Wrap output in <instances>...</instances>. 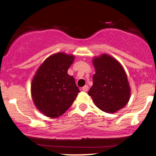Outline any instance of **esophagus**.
<instances>
[{
  "instance_id": "esophagus-1",
  "label": "esophagus",
  "mask_w": 156,
  "mask_h": 156,
  "mask_svg": "<svg viewBox=\"0 0 156 156\" xmlns=\"http://www.w3.org/2000/svg\"><path fill=\"white\" fill-rule=\"evenodd\" d=\"M89 89V87L87 85H85L83 87H82V90L84 91V92H87Z\"/></svg>"
}]
</instances>
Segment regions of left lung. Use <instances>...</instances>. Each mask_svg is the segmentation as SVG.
I'll return each mask as SVG.
<instances>
[{
	"mask_svg": "<svg viewBox=\"0 0 156 156\" xmlns=\"http://www.w3.org/2000/svg\"><path fill=\"white\" fill-rule=\"evenodd\" d=\"M95 73L88 94L103 112L114 113L128 103L130 89L126 73L117 60L107 54L93 59Z\"/></svg>",
	"mask_w": 156,
	"mask_h": 156,
	"instance_id": "obj_1",
	"label": "left lung"
}]
</instances>
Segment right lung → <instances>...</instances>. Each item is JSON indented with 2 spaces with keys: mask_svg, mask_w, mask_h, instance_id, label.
<instances>
[{
  "mask_svg": "<svg viewBox=\"0 0 156 156\" xmlns=\"http://www.w3.org/2000/svg\"><path fill=\"white\" fill-rule=\"evenodd\" d=\"M74 56L64 53L49 56L36 73L31 83V95L38 110L47 117L64 114L76 100L79 89L67 70Z\"/></svg>",
  "mask_w": 156,
  "mask_h": 156,
  "instance_id": "right-lung-1",
  "label": "right lung"
}]
</instances>
